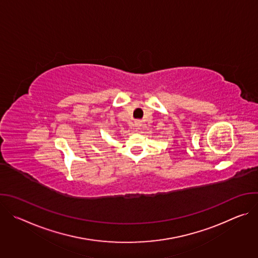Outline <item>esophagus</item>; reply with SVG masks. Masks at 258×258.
<instances>
[{"label":"esophagus","mask_w":258,"mask_h":258,"mask_svg":"<svg viewBox=\"0 0 258 258\" xmlns=\"http://www.w3.org/2000/svg\"><path fill=\"white\" fill-rule=\"evenodd\" d=\"M141 126H142V121H141V120H137V121L135 122V127H136V130H140Z\"/></svg>","instance_id":"1"}]
</instances>
